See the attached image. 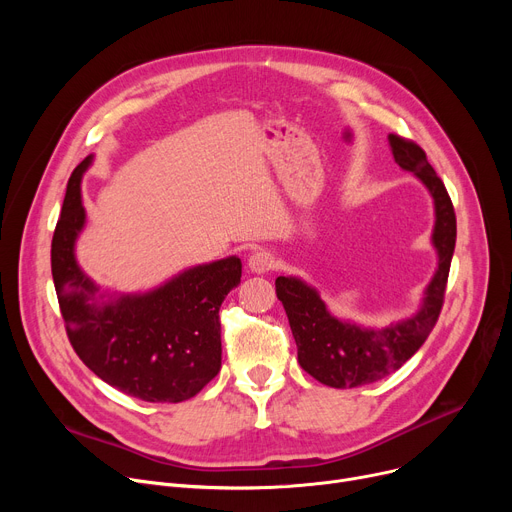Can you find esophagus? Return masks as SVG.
<instances>
[{"instance_id": "esophagus-1", "label": "esophagus", "mask_w": 512, "mask_h": 512, "mask_svg": "<svg viewBox=\"0 0 512 512\" xmlns=\"http://www.w3.org/2000/svg\"><path fill=\"white\" fill-rule=\"evenodd\" d=\"M274 263H276V259H274V255L270 253V251H255V253H251V257H249V270L253 272V274H265V272H270L272 267H274Z\"/></svg>"}]
</instances>
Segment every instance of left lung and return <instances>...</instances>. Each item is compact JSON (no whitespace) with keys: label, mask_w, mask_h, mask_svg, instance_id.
I'll list each match as a JSON object with an SVG mask.
<instances>
[{"label":"left lung","mask_w":512,"mask_h":512,"mask_svg":"<svg viewBox=\"0 0 512 512\" xmlns=\"http://www.w3.org/2000/svg\"><path fill=\"white\" fill-rule=\"evenodd\" d=\"M394 161L413 172L434 199L436 224L432 242L438 251V270L423 292L415 315L373 330L334 317L319 292L299 278L278 276L276 294L288 315V324L299 348L301 367L321 384L332 388H357L378 382L405 365L434 330L442 311L450 261L456 242V215L444 182L429 164L425 151L390 134Z\"/></svg>","instance_id":"left-lung-1"}]
</instances>
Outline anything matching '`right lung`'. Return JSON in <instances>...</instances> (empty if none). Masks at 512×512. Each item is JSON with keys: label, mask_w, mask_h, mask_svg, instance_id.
<instances>
[{"label": "right lung", "mask_w": 512, "mask_h": 512, "mask_svg": "<svg viewBox=\"0 0 512 512\" xmlns=\"http://www.w3.org/2000/svg\"><path fill=\"white\" fill-rule=\"evenodd\" d=\"M93 155L74 168L51 240V276L66 334L97 378L147 402H182L222 367L220 307L240 284L242 263L226 257L191 267L143 294H99L78 267L74 242L85 226L80 180Z\"/></svg>", "instance_id": "add662e5"}]
</instances>
